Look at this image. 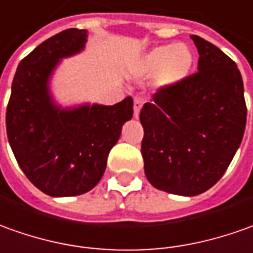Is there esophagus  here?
I'll list each match as a JSON object with an SVG mask.
<instances>
[{
    "label": "esophagus",
    "mask_w": 253,
    "mask_h": 253,
    "mask_svg": "<svg viewBox=\"0 0 253 253\" xmlns=\"http://www.w3.org/2000/svg\"><path fill=\"white\" fill-rule=\"evenodd\" d=\"M144 104V98L142 97H135L134 98V116L138 118L140 116V111Z\"/></svg>",
    "instance_id": "34e87169"
}]
</instances>
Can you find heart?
Masks as SVG:
<instances>
[{
    "label": "heart",
    "instance_id": "heart-1",
    "mask_svg": "<svg viewBox=\"0 0 253 253\" xmlns=\"http://www.w3.org/2000/svg\"><path fill=\"white\" fill-rule=\"evenodd\" d=\"M194 65V54L184 44H168L152 48L142 56L140 72L142 76L158 75V83L170 87L181 82L190 73Z\"/></svg>",
    "mask_w": 253,
    "mask_h": 253
}]
</instances>
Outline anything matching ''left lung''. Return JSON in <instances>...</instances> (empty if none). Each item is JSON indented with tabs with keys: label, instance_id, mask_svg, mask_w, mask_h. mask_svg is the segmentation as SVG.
I'll return each mask as SVG.
<instances>
[{
	"label": "left lung",
	"instance_id": "1",
	"mask_svg": "<svg viewBox=\"0 0 253 253\" xmlns=\"http://www.w3.org/2000/svg\"><path fill=\"white\" fill-rule=\"evenodd\" d=\"M191 39L198 72L159 88L140 112L145 176L158 190L184 197L199 195L220 180L247 125L235 62L199 36Z\"/></svg>",
	"mask_w": 253,
	"mask_h": 253
}]
</instances>
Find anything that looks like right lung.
I'll return each instance as SVG.
<instances>
[{
  "instance_id": "1",
  "label": "right lung",
  "mask_w": 253,
  "mask_h": 253,
  "mask_svg": "<svg viewBox=\"0 0 253 253\" xmlns=\"http://www.w3.org/2000/svg\"><path fill=\"white\" fill-rule=\"evenodd\" d=\"M87 30L68 29L41 42L19 63L6 106V134L26 177L51 197L92 190L106 169L109 151L133 118V98L106 106L62 108L49 79L63 58L83 51Z\"/></svg>"
}]
</instances>
